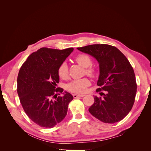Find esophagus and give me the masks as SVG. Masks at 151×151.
Instances as JSON below:
<instances>
[{"instance_id":"1","label":"esophagus","mask_w":151,"mask_h":151,"mask_svg":"<svg viewBox=\"0 0 151 151\" xmlns=\"http://www.w3.org/2000/svg\"><path fill=\"white\" fill-rule=\"evenodd\" d=\"M73 96H74V98H77L78 97H84V94H73Z\"/></svg>"}]
</instances>
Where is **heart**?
Instances as JSON below:
<instances>
[{"label":"heart","mask_w":151,"mask_h":151,"mask_svg":"<svg viewBox=\"0 0 151 151\" xmlns=\"http://www.w3.org/2000/svg\"><path fill=\"white\" fill-rule=\"evenodd\" d=\"M76 61L84 67H86V74L93 76L95 74V70L92 67V59L86 54H79L76 57ZM58 74L62 79H66L68 76V67L67 63L63 62L59 67L58 69ZM90 84L89 81L83 78L81 79H76L71 81L67 86L68 91L76 93H83L86 91V89Z\"/></svg>","instance_id":"obj_1"}]
</instances>
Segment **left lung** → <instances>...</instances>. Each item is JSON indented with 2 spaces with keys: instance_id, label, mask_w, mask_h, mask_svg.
<instances>
[{
  "instance_id": "8db88e82",
  "label": "left lung",
  "mask_w": 151,
  "mask_h": 151,
  "mask_svg": "<svg viewBox=\"0 0 151 151\" xmlns=\"http://www.w3.org/2000/svg\"><path fill=\"white\" fill-rule=\"evenodd\" d=\"M94 57L99 64L96 92L89 113L99 120L114 123L123 120L130 111L137 93L135 73L127 57L115 47L95 44L77 48Z\"/></svg>"
}]
</instances>
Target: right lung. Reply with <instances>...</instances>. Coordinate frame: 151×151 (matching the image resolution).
Instances as JSON below:
<instances>
[{
  "mask_svg": "<svg viewBox=\"0 0 151 151\" xmlns=\"http://www.w3.org/2000/svg\"><path fill=\"white\" fill-rule=\"evenodd\" d=\"M74 48H41L32 53L21 66L17 76V94L24 112L36 124L52 128L65 117L71 94L56 88L58 69Z\"/></svg>",
  "mask_w": 151,
  "mask_h": 151,
  "instance_id": "right-lung-1",
  "label": "right lung"
}]
</instances>
